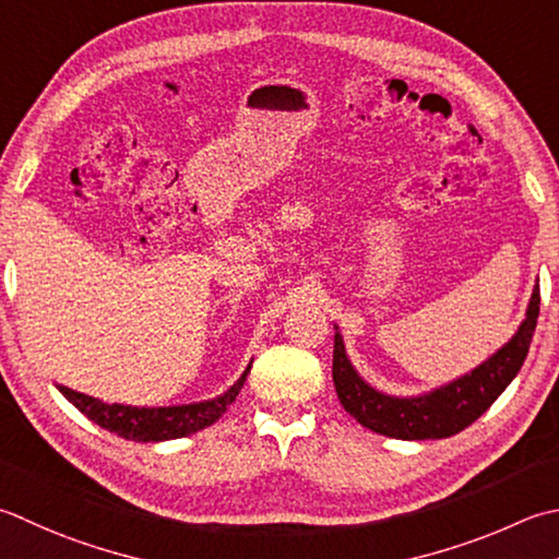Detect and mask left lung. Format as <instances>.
Segmentation results:
<instances>
[{"instance_id": "left-lung-1", "label": "left lung", "mask_w": 559, "mask_h": 559, "mask_svg": "<svg viewBox=\"0 0 559 559\" xmlns=\"http://www.w3.org/2000/svg\"><path fill=\"white\" fill-rule=\"evenodd\" d=\"M540 312V288L535 286L526 320L519 326L516 336L499 348V352L477 366L473 373L451 382L441 390L424 397H388L382 392L366 385L348 364L342 334H334V388L342 407L366 429L390 436L402 441L424 439H448L457 431L467 429L495 404V400L516 378L528 356L535 324Z\"/></svg>"}]
</instances>
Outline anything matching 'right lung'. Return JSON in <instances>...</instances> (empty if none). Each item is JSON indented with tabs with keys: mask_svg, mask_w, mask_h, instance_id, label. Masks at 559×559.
<instances>
[{
	"mask_svg": "<svg viewBox=\"0 0 559 559\" xmlns=\"http://www.w3.org/2000/svg\"><path fill=\"white\" fill-rule=\"evenodd\" d=\"M247 373L249 368L245 370L242 378H239L235 385L217 400L201 402V404H183V407H159V409L128 407V404H106L102 400L82 395V392H74L64 385H58V390L84 414V417H90L94 424L102 426V429L118 433L120 439L147 443V441L181 439V436H191L221 419L229 404H233L235 397L239 395V390H242Z\"/></svg>",
	"mask_w": 559,
	"mask_h": 559,
	"instance_id": "1",
	"label": "right lung"
}]
</instances>
